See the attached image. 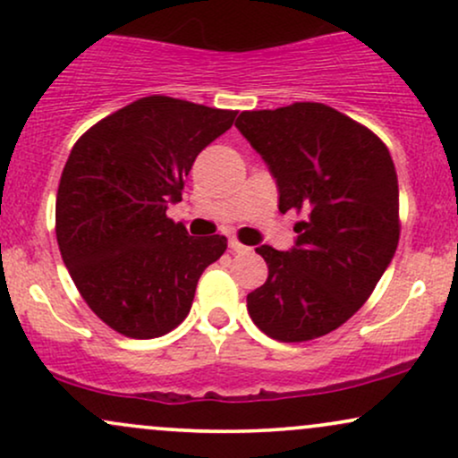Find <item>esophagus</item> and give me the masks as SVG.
<instances>
[{
    "mask_svg": "<svg viewBox=\"0 0 458 458\" xmlns=\"http://www.w3.org/2000/svg\"><path fill=\"white\" fill-rule=\"evenodd\" d=\"M230 250L236 251V254H247V251H250V247H245L243 243H239V241L233 239L230 241Z\"/></svg>",
    "mask_w": 458,
    "mask_h": 458,
    "instance_id": "34e87169",
    "label": "esophagus"
}]
</instances>
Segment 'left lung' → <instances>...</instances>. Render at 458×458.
<instances>
[{
  "mask_svg": "<svg viewBox=\"0 0 458 458\" xmlns=\"http://www.w3.org/2000/svg\"><path fill=\"white\" fill-rule=\"evenodd\" d=\"M236 129L260 152L295 211L291 251L256 247L269 277L247 312L280 343L338 329L372 295L401 236L398 178L387 146L364 124L323 103L243 112Z\"/></svg>",
  "mask_w": 458,
  "mask_h": 458,
  "instance_id": "8db88e82",
  "label": "left lung"
}]
</instances>
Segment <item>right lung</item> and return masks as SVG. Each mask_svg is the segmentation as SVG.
Here are the masks:
<instances>
[{
  "instance_id": "add662e5",
  "label": "right lung",
  "mask_w": 458,
  "mask_h": 458,
  "mask_svg": "<svg viewBox=\"0 0 458 458\" xmlns=\"http://www.w3.org/2000/svg\"><path fill=\"white\" fill-rule=\"evenodd\" d=\"M236 112L152 94L98 120L72 146L55 236L79 295L118 334L159 338L185 320L222 234L189 236L165 215L196 157Z\"/></svg>"
}]
</instances>
